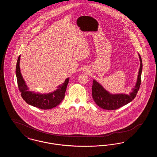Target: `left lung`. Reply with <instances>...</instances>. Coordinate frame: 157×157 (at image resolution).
<instances>
[{
  "label": "left lung",
  "instance_id": "8db88e82",
  "mask_svg": "<svg viewBox=\"0 0 157 157\" xmlns=\"http://www.w3.org/2000/svg\"><path fill=\"white\" fill-rule=\"evenodd\" d=\"M140 59V67L138 76L136 84L133 88L132 92L129 95L115 94L112 95L107 92L96 81H93L92 95L95 102L100 108L106 110H115L127 105L134 99L140 88L141 82L142 63L141 56L139 55Z\"/></svg>",
  "mask_w": 157,
  "mask_h": 157
}]
</instances>
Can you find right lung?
<instances>
[{"label":"right lung","mask_w":157,"mask_h":157,"mask_svg":"<svg viewBox=\"0 0 157 157\" xmlns=\"http://www.w3.org/2000/svg\"><path fill=\"white\" fill-rule=\"evenodd\" d=\"M20 57L21 55H19L17 59L16 66V75L18 88L21 93L22 97L26 102L42 109H50L59 104L65 97L69 78H67L65 82L59 85L57 90L51 94H39L30 92L24 81L21 73L19 67Z\"/></svg>","instance_id":"right-lung-1"}]
</instances>
